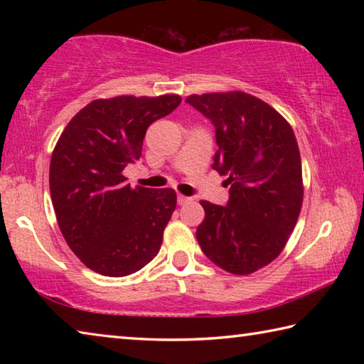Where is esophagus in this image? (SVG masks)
Returning <instances> with one entry per match:
<instances>
[{
  "mask_svg": "<svg viewBox=\"0 0 364 364\" xmlns=\"http://www.w3.org/2000/svg\"><path fill=\"white\" fill-rule=\"evenodd\" d=\"M191 200H193V199H191V197L183 196V194H178V204H180V205H186V204H189Z\"/></svg>",
  "mask_w": 364,
  "mask_h": 364,
  "instance_id": "esophagus-1",
  "label": "esophagus"
}]
</instances>
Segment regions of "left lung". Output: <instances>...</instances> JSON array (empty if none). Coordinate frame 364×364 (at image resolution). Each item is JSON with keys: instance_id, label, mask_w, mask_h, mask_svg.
Returning a JSON list of instances; mask_svg holds the SVG:
<instances>
[{"instance_id": "obj_1", "label": "left lung", "mask_w": 364, "mask_h": 364, "mask_svg": "<svg viewBox=\"0 0 364 364\" xmlns=\"http://www.w3.org/2000/svg\"><path fill=\"white\" fill-rule=\"evenodd\" d=\"M186 102L213 123L218 151L212 168L230 184L228 205L200 200L205 218L197 242L228 273L250 274L281 254L299 220L297 139L284 117L242 91L191 95Z\"/></svg>"}]
</instances>
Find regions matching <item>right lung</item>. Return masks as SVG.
<instances>
[{
  "mask_svg": "<svg viewBox=\"0 0 364 364\" xmlns=\"http://www.w3.org/2000/svg\"><path fill=\"white\" fill-rule=\"evenodd\" d=\"M181 96L96 100L73 117L49 164V191L59 230L85 267L122 278L159 254L176 207L173 189L130 188L123 170L136 164L152 122Z\"/></svg>",
  "mask_w": 364,
  "mask_h": 364,
  "instance_id": "add662e5",
  "label": "right lung"
}]
</instances>
